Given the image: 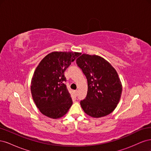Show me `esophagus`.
<instances>
[{
	"label": "esophagus",
	"instance_id": "34e87169",
	"mask_svg": "<svg viewBox=\"0 0 151 151\" xmlns=\"http://www.w3.org/2000/svg\"><path fill=\"white\" fill-rule=\"evenodd\" d=\"M77 92H78V91H77V90H75L74 91V94H75L76 96L77 94Z\"/></svg>",
	"mask_w": 151,
	"mask_h": 151
}]
</instances>
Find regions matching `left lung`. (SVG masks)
Masks as SVG:
<instances>
[{"mask_svg":"<svg viewBox=\"0 0 151 151\" xmlns=\"http://www.w3.org/2000/svg\"><path fill=\"white\" fill-rule=\"evenodd\" d=\"M76 63L88 80V93L80 104L87 115L105 116L114 111L120 101L122 85L118 73L103 57L83 53Z\"/></svg>","mask_w":151,"mask_h":151,"instance_id":"8db88e82","label":"left lung"}]
</instances>
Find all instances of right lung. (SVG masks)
I'll return each mask as SVG.
<instances>
[{
	"label": "right lung",
	"mask_w": 151,
	"mask_h": 151,
	"mask_svg": "<svg viewBox=\"0 0 151 151\" xmlns=\"http://www.w3.org/2000/svg\"><path fill=\"white\" fill-rule=\"evenodd\" d=\"M81 53L53 52L45 56L34 72L31 92L43 115L57 119L64 116L72 104L65 84L64 72Z\"/></svg>",
	"instance_id": "add662e5"
}]
</instances>
